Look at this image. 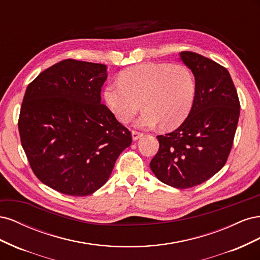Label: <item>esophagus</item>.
I'll list each match as a JSON object with an SVG mask.
<instances>
[{
  "label": "esophagus",
  "mask_w": 260,
  "mask_h": 260,
  "mask_svg": "<svg viewBox=\"0 0 260 260\" xmlns=\"http://www.w3.org/2000/svg\"><path fill=\"white\" fill-rule=\"evenodd\" d=\"M131 135H132V140H133V141H137V140H139L141 137H143V133H142V132H139V131H132Z\"/></svg>",
  "instance_id": "1"
}]
</instances>
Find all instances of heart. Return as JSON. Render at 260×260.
<instances>
[{"instance_id": "heart-1", "label": "heart", "mask_w": 260, "mask_h": 260, "mask_svg": "<svg viewBox=\"0 0 260 260\" xmlns=\"http://www.w3.org/2000/svg\"><path fill=\"white\" fill-rule=\"evenodd\" d=\"M120 82L108 83L104 100L120 122H128L142 103L137 128L174 129L190 114L196 92L194 76L184 65L145 62L125 69Z\"/></svg>"}]
</instances>
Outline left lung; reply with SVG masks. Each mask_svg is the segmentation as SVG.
<instances>
[{
  "label": "left lung",
  "instance_id": "8db88e82",
  "mask_svg": "<svg viewBox=\"0 0 260 260\" xmlns=\"http://www.w3.org/2000/svg\"><path fill=\"white\" fill-rule=\"evenodd\" d=\"M180 59L195 78L194 103L179 128L157 137L159 149L149 166L162 183L187 188L224 166L238 127L240 101L224 67L193 52H181Z\"/></svg>",
  "mask_w": 260,
  "mask_h": 260
}]
</instances>
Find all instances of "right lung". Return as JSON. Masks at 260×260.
<instances>
[{
  "label": "right lung",
  "instance_id": "1",
  "mask_svg": "<svg viewBox=\"0 0 260 260\" xmlns=\"http://www.w3.org/2000/svg\"><path fill=\"white\" fill-rule=\"evenodd\" d=\"M106 79V65L65 59L27 86L18 120L21 145L38 179L59 193L98 191L131 144L130 131L101 104Z\"/></svg>",
  "mask_w": 260,
  "mask_h": 260
}]
</instances>
